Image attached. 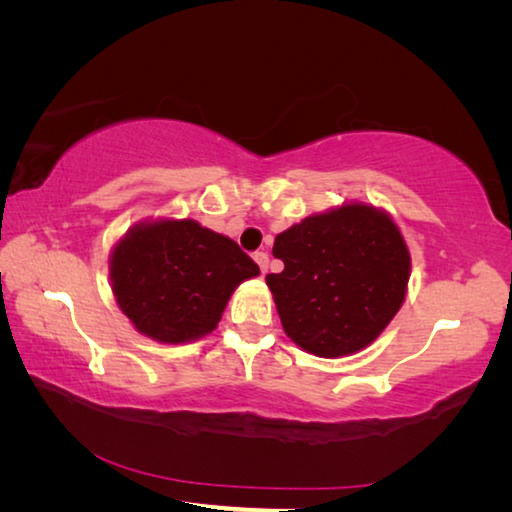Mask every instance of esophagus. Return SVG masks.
<instances>
[{
	"label": "esophagus",
	"mask_w": 512,
	"mask_h": 512,
	"mask_svg": "<svg viewBox=\"0 0 512 512\" xmlns=\"http://www.w3.org/2000/svg\"><path fill=\"white\" fill-rule=\"evenodd\" d=\"M253 257H255V262L259 264V268H262V273H266L268 271V255L264 253V250H259V253H255Z\"/></svg>",
	"instance_id": "esophagus-1"
}]
</instances>
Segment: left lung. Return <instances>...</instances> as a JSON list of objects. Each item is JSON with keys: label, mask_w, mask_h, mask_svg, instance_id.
Masks as SVG:
<instances>
[{"label": "left lung", "mask_w": 512, "mask_h": 512, "mask_svg": "<svg viewBox=\"0 0 512 512\" xmlns=\"http://www.w3.org/2000/svg\"><path fill=\"white\" fill-rule=\"evenodd\" d=\"M282 273H268L289 339L316 357L366 348L400 311L411 257L391 216L343 205L275 237Z\"/></svg>", "instance_id": "1"}]
</instances>
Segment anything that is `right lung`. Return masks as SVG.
<instances>
[{"instance_id":"add662e5","label":"right lung","mask_w":512,"mask_h":512,"mask_svg":"<svg viewBox=\"0 0 512 512\" xmlns=\"http://www.w3.org/2000/svg\"><path fill=\"white\" fill-rule=\"evenodd\" d=\"M259 266L192 219L137 225L110 259L117 305L142 334L185 343L212 332L237 284Z\"/></svg>"}]
</instances>
